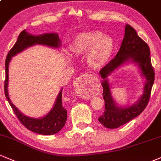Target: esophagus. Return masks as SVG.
<instances>
[{
	"label": "esophagus",
	"mask_w": 161,
	"mask_h": 161,
	"mask_svg": "<svg viewBox=\"0 0 161 161\" xmlns=\"http://www.w3.org/2000/svg\"><path fill=\"white\" fill-rule=\"evenodd\" d=\"M87 77H89V75H88V74H84L83 75H82V76L76 79V80L74 82V88L76 90V92H78L79 95H82V94H81V93L78 91V89H79V88H81L82 86H84L86 84V79H87Z\"/></svg>",
	"instance_id": "esophagus-1"
}]
</instances>
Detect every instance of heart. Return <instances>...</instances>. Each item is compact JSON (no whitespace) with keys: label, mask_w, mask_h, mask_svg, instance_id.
I'll return each instance as SVG.
<instances>
[{"label":"heart","mask_w":161,"mask_h":161,"mask_svg":"<svg viewBox=\"0 0 161 161\" xmlns=\"http://www.w3.org/2000/svg\"><path fill=\"white\" fill-rule=\"evenodd\" d=\"M114 49V42L101 32L89 31L79 34L74 39L72 50L76 54H86L91 67L101 68L107 63Z\"/></svg>","instance_id":"obj_1"}]
</instances>
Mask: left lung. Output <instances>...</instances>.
Instances as JSON below:
<instances>
[{
	"label": "left lung",
	"instance_id": "obj_1",
	"mask_svg": "<svg viewBox=\"0 0 161 161\" xmlns=\"http://www.w3.org/2000/svg\"><path fill=\"white\" fill-rule=\"evenodd\" d=\"M150 54L151 52L147 44L139 37L137 32L131 26L127 24L125 26V37L119 51L115 57L113 58L99 72L101 76L104 79L102 86L103 87L102 96L105 101V111L102 115L98 118V121L105 128L112 129L117 128L138 116L145 109L149 102L155 77ZM129 59H132L139 64L147 82L144 94L139 102L131 107L122 109L118 107L113 101L109 85L105 79L115 68Z\"/></svg>",
	"mask_w": 161,
	"mask_h": 161
}]
</instances>
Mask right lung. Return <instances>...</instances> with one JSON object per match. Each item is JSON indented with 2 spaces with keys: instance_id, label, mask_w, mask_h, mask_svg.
Wrapping results in <instances>:
<instances>
[{
  "instance_id": "right-lung-1",
  "label": "right lung",
  "mask_w": 161,
  "mask_h": 161,
  "mask_svg": "<svg viewBox=\"0 0 161 161\" xmlns=\"http://www.w3.org/2000/svg\"><path fill=\"white\" fill-rule=\"evenodd\" d=\"M34 44H43L49 47H56L60 45V40L57 33H46L40 36H33L25 31H23L19 35L18 39L14 47L9 51L5 61V72L6 77L4 81V93L9 104L13 109L20 123L25 128L35 133L44 135H51L58 133L64 127L67 119V111L63 107L62 101V91L59 93L53 108L47 115L41 118H32L24 115L20 111L12 104L9 98L8 92V66L12 56H15L24 49L34 45Z\"/></svg>"
}]
</instances>
